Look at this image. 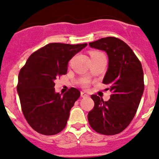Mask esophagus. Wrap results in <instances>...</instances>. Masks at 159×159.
Instances as JSON below:
<instances>
[{"instance_id":"34e87169","label":"esophagus","mask_w":159,"mask_h":159,"mask_svg":"<svg viewBox=\"0 0 159 159\" xmlns=\"http://www.w3.org/2000/svg\"><path fill=\"white\" fill-rule=\"evenodd\" d=\"M81 96L82 98H88V97H89V95H88L86 93L83 92V91H81Z\"/></svg>"}]
</instances>
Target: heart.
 Segmentation results:
<instances>
[{
    "mask_svg": "<svg viewBox=\"0 0 159 159\" xmlns=\"http://www.w3.org/2000/svg\"><path fill=\"white\" fill-rule=\"evenodd\" d=\"M90 55H91V59H95L98 58V57H105V54H103L102 52L101 51H91L90 53ZM89 80L87 79V78H84V79H81L80 81V84H81L82 87L84 88H87L89 84Z\"/></svg>",
    "mask_w": 159,
    "mask_h": 159,
    "instance_id": "1",
    "label": "heart"
}]
</instances>
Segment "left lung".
I'll use <instances>...</instances> for the list:
<instances>
[{
	"mask_svg": "<svg viewBox=\"0 0 159 159\" xmlns=\"http://www.w3.org/2000/svg\"><path fill=\"white\" fill-rule=\"evenodd\" d=\"M89 45L108 54V68L102 82L111 92L108 102L91 95L94 106L88 115L90 126L99 134H119L134 118L143 94L142 64L131 48L118 38H101Z\"/></svg>",
	"mask_w": 159,
	"mask_h": 159,
	"instance_id": "1",
	"label": "left lung"
}]
</instances>
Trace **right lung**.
Returning <instances> with one entry per match:
<instances>
[{
    "instance_id": "right-lung-1",
    "label": "right lung",
    "mask_w": 159,
    "mask_h": 159,
    "mask_svg": "<svg viewBox=\"0 0 159 159\" xmlns=\"http://www.w3.org/2000/svg\"><path fill=\"white\" fill-rule=\"evenodd\" d=\"M86 46L50 43L32 53L20 70L17 89L22 112L37 132L54 135L66 126L81 92L70 88L62 96L54 91V81L66 75L68 61Z\"/></svg>"
}]
</instances>
